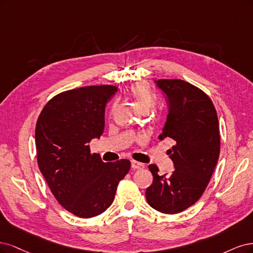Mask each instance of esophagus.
<instances>
[{
    "mask_svg": "<svg viewBox=\"0 0 253 253\" xmlns=\"http://www.w3.org/2000/svg\"><path fill=\"white\" fill-rule=\"evenodd\" d=\"M131 167L132 169H144L145 168V165L143 164V163H140V162H136V161H131Z\"/></svg>",
    "mask_w": 253,
    "mask_h": 253,
    "instance_id": "obj_1",
    "label": "esophagus"
}]
</instances>
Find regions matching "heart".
Masks as SVG:
<instances>
[{
	"label": "heart",
	"mask_w": 253,
	"mask_h": 253,
	"mask_svg": "<svg viewBox=\"0 0 253 253\" xmlns=\"http://www.w3.org/2000/svg\"><path fill=\"white\" fill-rule=\"evenodd\" d=\"M129 93L133 97L138 107L144 111L151 109L156 105V96L144 83H136L132 85Z\"/></svg>",
	"instance_id": "obj_1"
}]
</instances>
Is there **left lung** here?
<instances>
[{"instance_id": "obj_1", "label": "left lung", "mask_w": 253, "mask_h": 253, "mask_svg": "<svg viewBox=\"0 0 253 253\" xmlns=\"http://www.w3.org/2000/svg\"><path fill=\"white\" fill-rule=\"evenodd\" d=\"M156 83L169 102L159 140H173L169 158L175 170L160 175L158 166L149 165L153 182L145 194L153 209L175 214L199 201L212 176L221 148L218 120L212 101L197 86L183 80L162 79Z\"/></svg>"}]
</instances>
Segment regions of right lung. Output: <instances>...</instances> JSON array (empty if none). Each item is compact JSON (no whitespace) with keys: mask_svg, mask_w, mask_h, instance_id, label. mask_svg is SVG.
I'll return each mask as SVG.
<instances>
[{"mask_svg":"<svg viewBox=\"0 0 253 253\" xmlns=\"http://www.w3.org/2000/svg\"><path fill=\"white\" fill-rule=\"evenodd\" d=\"M116 91L112 85L63 91L47 102L37 121L40 171L60 205L79 217L103 213L131 166L126 159L104 163L89 146L104 131L106 103Z\"/></svg>","mask_w":253,"mask_h":253,"instance_id":"add662e5","label":"right lung"}]
</instances>
